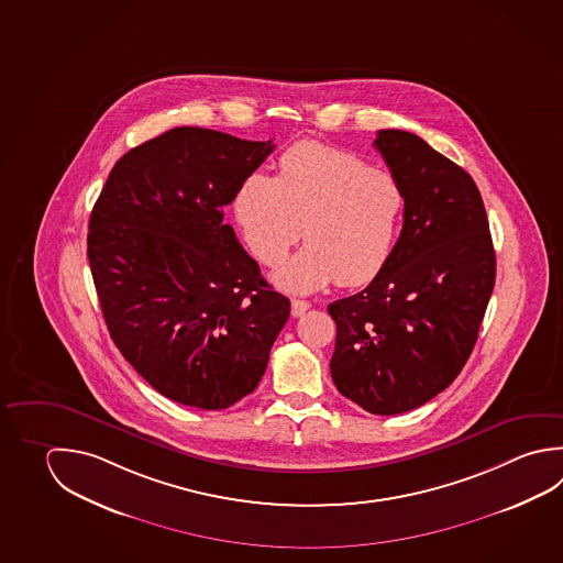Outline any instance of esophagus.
I'll return each instance as SVG.
<instances>
[{
	"label": "esophagus",
	"instance_id": "obj_1",
	"mask_svg": "<svg viewBox=\"0 0 563 563\" xmlns=\"http://www.w3.org/2000/svg\"><path fill=\"white\" fill-rule=\"evenodd\" d=\"M309 307L311 306H309V301H306V299H294V301H291V316L299 318V316L306 313Z\"/></svg>",
	"mask_w": 563,
	"mask_h": 563
}]
</instances>
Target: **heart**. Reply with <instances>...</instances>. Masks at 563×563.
Wrapping results in <instances>:
<instances>
[{
  "label": "heart",
  "instance_id": "heart-1",
  "mask_svg": "<svg viewBox=\"0 0 563 563\" xmlns=\"http://www.w3.org/2000/svg\"><path fill=\"white\" fill-rule=\"evenodd\" d=\"M402 208L397 178L319 143L291 146L276 178L256 170L234 198L245 244L267 266L279 264L303 232L306 247L274 274L294 294L335 279L349 287L375 279L393 252Z\"/></svg>",
  "mask_w": 563,
  "mask_h": 563
}]
</instances>
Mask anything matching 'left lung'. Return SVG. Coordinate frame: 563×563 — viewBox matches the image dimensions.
Segmentation results:
<instances>
[{"instance_id":"1","label":"left lung","mask_w":563,"mask_h":563,"mask_svg":"<svg viewBox=\"0 0 563 563\" xmlns=\"http://www.w3.org/2000/svg\"><path fill=\"white\" fill-rule=\"evenodd\" d=\"M405 195L399 240L371 284L328 307L338 325L331 377L373 415H400L459 377L478 339L496 254L471 174L417 134L378 131Z\"/></svg>"}]
</instances>
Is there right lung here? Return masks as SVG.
I'll return each mask as SVG.
<instances>
[{"label": "right lung", "mask_w": 563, "mask_h": 563, "mask_svg": "<svg viewBox=\"0 0 563 563\" xmlns=\"http://www.w3.org/2000/svg\"><path fill=\"white\" fill-rule=\"evenodd\" d=\"M272 151L178 126L124 154L92 208L87 256L114 345L186 407L228 409L256 389L289 318V299L224 224Z\"/></svg>", "instance_id": "obj_1"}]
</instances>
